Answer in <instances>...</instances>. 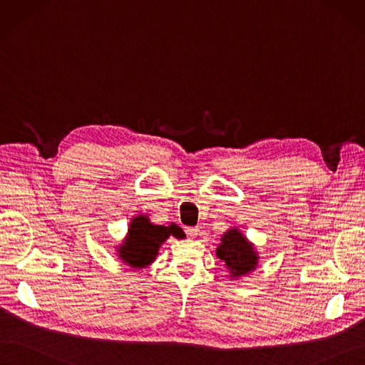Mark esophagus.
I'll return each mask as SVG.
<instances>
[{
  "mask_svg": "<svg viewBox=\"0 0 365 365\" xmlns=\"http://www.w3.org/2000/svg\"><path fill=\"white\" fill-rule=\"evenodd\" d=\"M185 232H186V235H187V236L194 239V237H197V236H198V232H200V230H198V227H186V228H185Z\"/></svg>",
  "mask_w": 365,
  "mask_h": 365,
  "instance_id": "1",
  "label": "esophagus"
}]
</instances>
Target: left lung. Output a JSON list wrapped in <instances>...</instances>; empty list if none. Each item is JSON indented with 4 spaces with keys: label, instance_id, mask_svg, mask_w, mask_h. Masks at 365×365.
Here are the masks:
<instances>
[{
    "label": "left lung",
    "instance_id": "left-lung-1",
    "mask_svg": "<svg viewBox=\"0 0 365 365\" xmlns=\"http://www.w3.org/2000/svg\"><path fill=\"white\" fill-rule=\"evenodd\" d=\"M217 257L224 263L232 279H239L254 272L259 267L260 260L255 245L236 225L228 228L221 236Z\"/></svg>",
    "mask_w": 365,
    "mask_h": 365
}]
</instances>
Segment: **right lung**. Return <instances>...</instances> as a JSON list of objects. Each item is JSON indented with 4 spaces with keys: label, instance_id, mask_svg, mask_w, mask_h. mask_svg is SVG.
<instances>
[{
    "label": "right lung",
    "instance_id": "right-lung-1",
    "mask_svg": "<svg viewBox=\"0 0 365 365\" xmlns=\"http://www.w3.org/2000/svg\"><path fill=\"white\" fill-rule=\"evenodd\" d=\"M185 239L182 228L171 222L170 225L153 224L147 213H138L130 218L128 233L121 244L115 245V255L132 271H140L150 266L159 254V248L170 237Z\"/></svg>",
    "mask_w": 365,
    "mask_h": 365
}]
</instances>
